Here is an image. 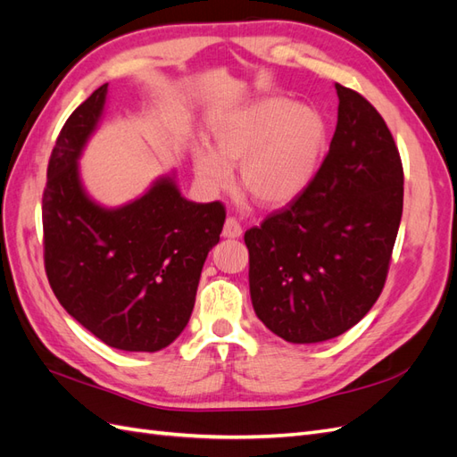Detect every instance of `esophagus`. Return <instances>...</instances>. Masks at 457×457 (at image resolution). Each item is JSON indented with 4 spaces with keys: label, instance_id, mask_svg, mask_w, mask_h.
<instances>
[{
    "label": "esophagus",
    "instance_id": "esophagus-1",
    "mask_svg": "<svg viewBox=\"0 0 457 457\" xmlns=\"http://www.w3.org/2000/svg\"><path fill=\"white\" fill-rule=\"evenodd\" d=\"M241 233H243V229H241V226H239V221H237L236 218L229 216V218L226 220L224 231H221V236L229 237V239H236V237H241Z\"/></svg>",
    "mask_w": 457,
    "mask_h": 457
}]
</instances>
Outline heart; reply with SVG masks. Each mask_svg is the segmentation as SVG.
Listing matches in <instances>:
<instances>
[{
	"instance_id": "heart-1",
	"label": "heart",
	"mask_w": 457,
	"mask_h": 457,
	"mask_svg": "<svg viewBox=\"0 0 457 457\" xmlns=\"http://www.w3.org/2000/svg\"><path fill=\"white\" fill-rule=\"evenodd\" d=\"M212 148L193 152L198 179L221 189L239 167L241 189L262 206H284L305 191L326 143L319 110L287 98H264L220 120Z\"/></svg>"
}]
</instances>
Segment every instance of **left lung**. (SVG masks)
Listing matches in <instances>:
<instances>
[{
	"instance_id": "obj_1",
	"label": "left lung",
	"mask_w": 457,
	"mask_h": 457,
	"mask_svg": "<svg viewBox=\"0 0 457 457\" xmlns=\"http://www.w3.org/2000/svg\"><path fill=\"white\" fill-rule=\"evenodd\" d=\"M340 106L320 170L286 208L245 231L256 317L291 344L355 326L382 294L403 210V168L388 125L359 92Z\"/></svg>"
}]
</instances>
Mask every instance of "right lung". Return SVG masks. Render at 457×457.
Instances as JSON below:
<instances>
[{"mask_svg": "<svg viewBox=\"0 0 457 457\" xmlns=\"http://www.w3.org/2000/svg\"><path fill=\"white\" fill-rule=\"evenodd\" d=\"M102 85L69 115L42 196L44 266L57 301L106 345L160 351L191 319L208 251L226 221L221 203H191L173 175L120 208L87 195L79 156L106 104Z\"/></svg>", "mask_w": 457, "mask_h": 457, "instance_id": "right-lung-1", "label": "right lung"}]
</instances>
